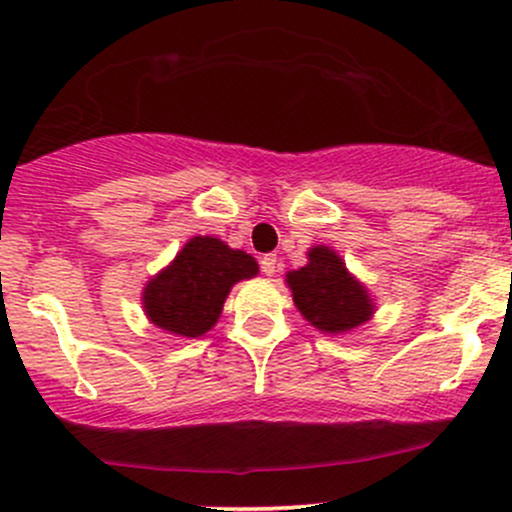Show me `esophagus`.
Returning a JSON list of instances; mask_svg holds the SVG:
<instances>
[{
    "label": "esophagus",
    "mask_w": 512,
    "mask_h": 512,
    "mask_svg": "<svg viewBox=\"0 0 512 512\" xmlns=\"http://www.w3.org/2000/svg\"><path fill=\"white\" fill-rule=\"evenodd\" d=\"M277 255H265L260 260V269H262V274H265V277H272L274 272H277Z\"/></svg>",
    "instance_id": "1"
}]
</instances>
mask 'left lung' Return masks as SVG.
<instances>
[{"label": "left lung", "instance_id": "left-lung-1", "mask_svg": "<svg viewBox=\"0 0 512 512\" xmlns=\"http://www.w3.org/2000/svg\"><path fill=\"white\" fill-rule=\"evenodd\" d=\"M291 296L303 318L325 333H345L372 316V299L347 274L333 250L318 245L308 252V265L286 274Z\"/></svg>", "mask_w": 512, "mask_h": 512}]
</instances>
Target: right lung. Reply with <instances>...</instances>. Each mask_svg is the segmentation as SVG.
<instances>
[{"label": "right lung", "mask_w": 512, "mask_h": 512, "mask_svg": "<svg viewBox=\"0 0 512 512\" xmlns=\"http://www.w3.org/2000/svg\"><path fill=\"white\" fill-rule=\"evenodd\" d=\"M257 274L255 257L230 250L218 238H192L165 272L145 286V313L184 338H199L221 316L230 286Z\"/></svg>", "instance_id": "1"}]
</instances>
